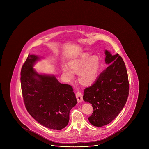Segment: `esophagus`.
Masks as SVG:
<instances>
[{
  "mask_svg": "<svg viewBox=\"0 0 149 149\" xmlns=\"http://www.w3.org/2000/svg\"><path fill=\"white\" fill-rule=\"evenodd\" d=\"M76 97L78 103H81L83 101V95L80 91H77L76 93Z\"/></svg>",
  "mask_w": 149,
  "mask_h": 149,
  "instance_id": "obj_1",
  "label": "esophagus"
}]
</instances>
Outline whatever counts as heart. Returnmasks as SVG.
Returning a JSON list of instances; mask_svg holds the SVG:
<instances>
[{
	"label": "heart",
	"instance_id": "b5f03b06",
	"mask_svg": "<svg viewBox=\"0 0 149 149\" xmlns=\"http://www.w3.org/2000/svg\"><path fill=\"white\" fill-rule=\"evenodd\" d=\"M68 66H64L62 70L67 78L72 79L74 73H78L79 81L81 84L88 85L93 84L100 72L101 63L98 56H91L87 53H83L77 58L70 61Z\"/></svg>",
	"mask_w": 149,
	"mask_h": 149
}]
</instances>
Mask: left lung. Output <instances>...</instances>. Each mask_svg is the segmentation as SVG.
I'll use <instances>...</instances> for the list:
<instances>
[{"label":"left lung","instance_id":"1","mask_svg":"<svg viewBox=\"0 0 149 149\" xmlns=\"http://www.w3.org/2000/svg\"><path fill=\"white\" fill-rule=\"evenodd\" d=\"M105 62L109 66L100 74L97 81L84 91L83 99L93 106L88 117L91 124L102 127L114 120L127 101L129 84L127 70L122 57L112 56L105 50Z\"/></svg>","mask_w":149,"mask_h":149}]
</instances>
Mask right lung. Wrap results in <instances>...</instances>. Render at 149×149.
Returning a JSON list of instances; mask_svg holds the SVG:
<instances>
[{
    "label": "right lung",
    "mask_w": 149,
    "mask_h": 149,
    "mask_svg": "<svg viewBox=\"0 0 149 149\" xmlns=\"http://www.w3.org/2000/svg\"><path fill=\"white\" fill-rule=\"evenodd\" d=\"M39 59L29 54L21 71L22 95L27 112L39 124L49 129L66 127L70 112L77 99L70 85L61 84L54 76L41 75L33 66Z\"/></svg>",
    "instance_id": "add662e5"
}]
</instances>
